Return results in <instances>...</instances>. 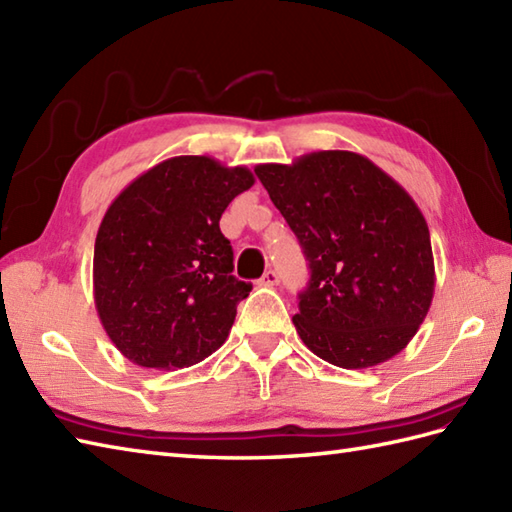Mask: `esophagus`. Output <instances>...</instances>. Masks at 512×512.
<instances>
[{"instance_id": "1", "label": "esophagus", "mask_w": 512, "mask_h": 512, "mask_svg": "<svg viewBox=\"0 0 512 512\" xmlns=\"http://www.w3.org/2000/svg\"><path fill=\"white\" fill-rule=\"evenodd\" d=\"M259 284H262V286H277L279 284V273H277V270H266V273H264V277L262 279H259Z\"/></svg>"}]
</instances>
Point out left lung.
<instances>
[{"label": "left lung", "instance_id": "1", "mask_svg": "<svg viewBox=\"0 0 512 512\" xmlns=\"http://www.w3.org/2000/svg\"><path fill=\"white\" fill-rule=\"evenodd\" d=\"M310 266L292 323L308 350L343 369L389 361L427 317L436 288L429 226L400 184L354 151L257 165Z\"/></svg>", "mask_w": 512, "mask_h": 512}]
</instances>
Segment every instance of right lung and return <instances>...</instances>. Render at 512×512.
Segmentation results:
<instances>
[{"mask_svg": "<svg viewBox=\"0 0 512 512\" xmlns=\"http://www.w3.org/2000/svg\"><path fill=\"white\" fill-rule=\"evenodd\" d=\"M246 167L176 156L110 204L94 244V303L112 343L140 367L204 361L233 328L250 284L233 275L220 217L250 189Z\"/></svg>", "mask_w": 512, "mask_h": 512, "instance_id": "right-lung-1", "label": "right lung"}]
</instances>
